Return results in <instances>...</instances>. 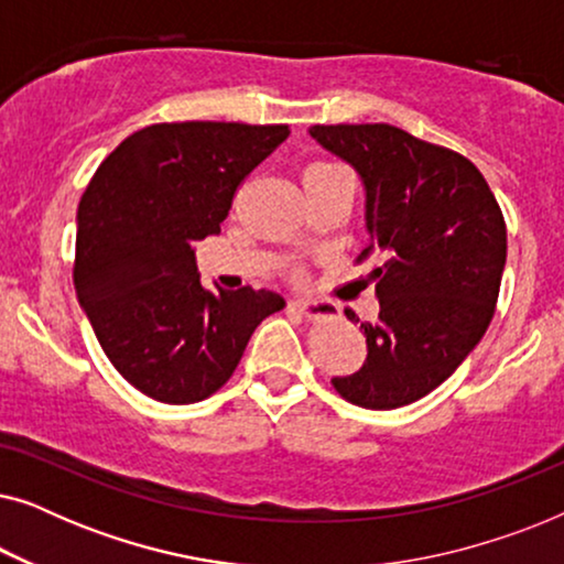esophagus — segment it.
Listing matches in <instances>:
<instances>
[{
  "label": "esophagus",
  "mask_w": 564,
  "mask_h": 564,
  "mask_svg": "<svg viewBox=\"0 0 564 564\" xmlns=\"http://www.w3.org/2000/svg\"><path fill=\"white\" fill-rule=\"evenodd\" d=\"M295 307L300 313H305L307 318H334L338 311L330 300H323V297H297Z\"/></svg>",
  "instance_id": "esophagus-1"
}]
</instances>
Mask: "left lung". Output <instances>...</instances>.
I'll return each instance as SVG.
<instances>
[{"mask_svg": "<svg viewBox=\"0 0 564 564\" xmlns=\"http://www.w3.org/2000/svg\"><path fill=\"white\" fill-rule=\"evenodd\" d=\"M307 133L359 174L369 234L361 259H377L367 280L380 315L361 323L367 359L330 382L369 411L415 403L490 326L506 267L503 213L473 161L395 126H313Z\"/></svg>", "mask_w": 564, "mask_h": 564, "instance_id": "8db88e82", "label": "left lung"}]
</instances>
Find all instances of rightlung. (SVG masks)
<instances>
[{
  "label": "right lung",
  "mask_w": 564,
  "mask_h": 564,
  "mask_svg": "<svg viewBox=\"0 0 564 564\" xmlns=\"http://www.w3.org/2000/svg\"><path fill=\"white\" fill-rule=\"evenodd\" d=\"M288 126L161 122L128 135L76 213L74 288L115 369L143 395L197 403L228 382L274 290L199 284L195 243L220 234L243 176Z\"/></svg>",
  "instance_id": "1"
}]
</instances>
